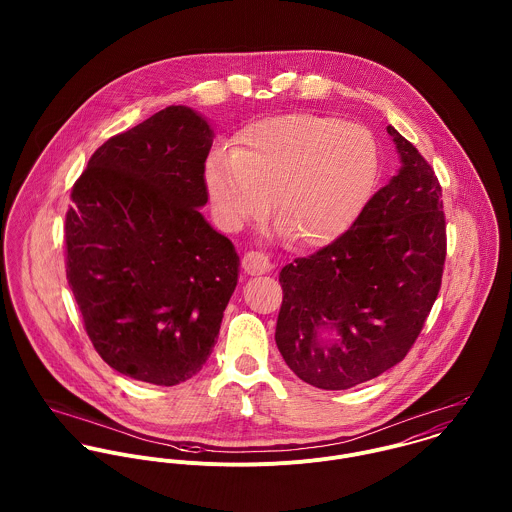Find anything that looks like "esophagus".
Listing matches in <instances>:
<instances>
[{"mask_svg": "<svg viewBox=\"0 0 512 512\" xmlns=\"http://www.w3.org/2000/svg\"><path fill=\"white\" fill-rule=\"evenodd\" d=\"M242 268L248 276H262V274H268L274 266L268 260V256H264L262 252H248L242 258Z\"/></svg>", "mask_w": 512, "mask_h": 512, "instance_id": "esophagus-1", "label": "esophagus"}]
</instances>
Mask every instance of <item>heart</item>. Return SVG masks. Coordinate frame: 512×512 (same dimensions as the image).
Masks as SVG:
<instances>
[{"mask_svg": "<svg viewBox=\"0 0 512 512\" xmlns=\"http://www.w3.org/2000/svg\"><path fill=\"white\" fill-rule=\"evenodd\" d=\"M378 165V144L365 126L293 112L248 124L234 151H213L205 185L226 230L262 217L272 197L280 232L317 248L359 217Z\"/></svg>", "mask_w": 512, "mask_h": 512, "instance_id": "obj_1", "label": "heart"}]
</instances>
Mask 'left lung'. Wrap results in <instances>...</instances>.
<instances>
[{"label":"left lung","mask_w":512,"mask_h":512,"mask_svg":"<svg viewBox=\"0 0 512 512\" xmlns=\"http://www.w3.org/2000/svg\"><path fill=\"white\" fill-rule=\"evenodd\" d=\"M400 169L353 226L280 272L276 345L307 384L347 390L398 365L438 297L445 219L434 169L386 126Z\"/></svg>","instance_id":"8db88e82"}]
</instances>
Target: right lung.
I'll use <instances>...</instances> for the list:
<instances>
[{
  "label": "right lung",
  "instance_id": "right-lung-1",
  "mask_svg": "<svg viewBox=\"0 0 512 512\" xmlns=\"http://www.w3.org/2000/svg\"><path fill=\"white\" fill-rule=\"evenodd\" d=\"M209 120L169 106L98 147L73 187L67 280L98 355L173 386L213 353L240 258L203 217Z\"/></svg>",
  "mask_w": 512,
  "mask_h": 512
}]
</instances>
